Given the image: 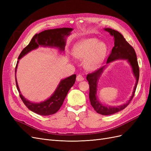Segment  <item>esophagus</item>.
<instances>
[{
    "instance_id": "esophagus-1",
    "label": "esophagus",
    "mask_w": 151,
    "mask_h": 151,
    "mask_svg": "<svg viewBox=\"0 0 151 151\" xmlns=\"http://www.w3.org/2000/svg\"><path fill=\"white\" fill-rule=\"evenodd\" d=\"M76 79H77V81H79V82H80V81H84V77L82 76L81 75H78L77 76V78H76Z\"/></svg>"
}]
</instances>
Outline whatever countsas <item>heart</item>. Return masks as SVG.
<instances>
[{
	"mask_svg": "<svg viewBox=\"0 0 151 151\" xmlns=\"http://www.w3.org/2000/svg\"><path fill=\"white\" fill-rule=\"evenodd\" d=\"M105 43L97 38L82 40L76 43L73 55L79 58H85V67L89 70H96L101 65L107 53Z\"/></svg>",
	"mask_w": 151,
	"mask_h": 151,
	"instance_id": "b5f03b06",
	"label": "heart"
}]
</instances>
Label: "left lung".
Here are the masks:
<instances>
[{
    "label": "left lung",
    "mask_w": 151,
    "mask_h": 151,
    "mask_svg": "<svg viewBox=\"0 0 151 151\" xmlns=\"http://www.w3.org/2000/svg\"><path fill=\"white\" fill-rule=\"evenodd\" d=\"M104 30L108 32L111 36H113L114 45H115L112 48L110 55L108 58L106 63L108 64L109 63L116 60H119V59L120 60H126L131 66L132 72H133V74L136 80L134 91L132 92L130 98L128 100L126 103L115 107L106 106V105L102 104L99 101L97 96L98 81L107 65L102 67L96 71L91 73V74H89L87 76L86 79L89 85V99L91 104L92 105L94 110L98 113L103 115H109L122 111V109L125 108L132 101L134 96L139 79V67L134 49L127 42L123 35L118 31L111 28H104Z\"/></svg>",
    "instance_id": "left-lung-1"
}]
</instances>
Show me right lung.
Here are the masks:
<instances>
[{
	"label": "right lung",
	"instance_id": "1",
	"mask_svg": "<svg viewBox=\"0 0 151 151\" xmlns=\"http://www.w3.org/2000/svg\"><path fill=\"white\" fill-rule=\"evenodd\" d=\"M72 28H62L45 30L38 34H36L27 47L22 50L17 62L15 69L16 83L17 89L22 102L29 110L40 115L47 116L53 115L58 111L62 106L68 91L74 86L76 82V75L74 74L63 79H62L58 84L57 88L52 95L44 101L40 103L31 102L26 99L21 94L16 79V70L18 63L21 58L26 54L39 47L56 48L62 52L65 50L66 38L70 35Z\"/></svg>",
	"mask_w": 151,
	"mask_h": 151
}]
</instances>
